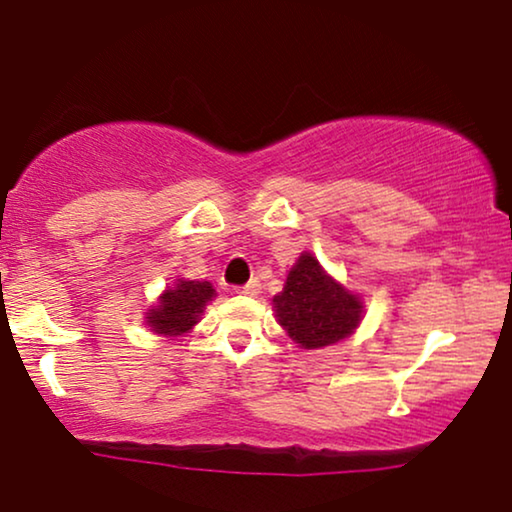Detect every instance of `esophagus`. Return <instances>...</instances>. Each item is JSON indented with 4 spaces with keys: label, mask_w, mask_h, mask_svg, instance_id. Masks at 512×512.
Here are the masks:
<instances>
[{
    "label": "esophagus",
    "mask_w": 512,
    "mask_h": 512,
    "mask_svg": "<svg viewBox=\"0 0 512 512\" xmlns=\"http://www.w3.org/2000/svg\"><path fill=\"white\" fill-rule=\"evenodd\" d=\"M261 292V282L258 280H249L244 287H239V294H246V297H256Z\"/></svg>",
    "instance_id": "esophagus-1"
}]
</instances>
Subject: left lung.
Listing matches in <instances>:
<instances>
[{"label": "left lung", "instance_id": "8db88e82", "mask_svg": "<svg viewBox=\"0 0 512 512\" xmlns=\"http://www.w3.org/2000/svg\"><path fill=\"white\" fill-rule=\"evenodd\" d=\"M278 323L302 350H321L350 338L364 318V302L326 273L311 251H304L273 297Z\"/></svg>", "mask_w": 512, "mask_h": 512}]
</instances>
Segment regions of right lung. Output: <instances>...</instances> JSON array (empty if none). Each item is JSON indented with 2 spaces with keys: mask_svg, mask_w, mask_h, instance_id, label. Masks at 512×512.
<instances>
[{
  "mask_svg": "<svg viewBox=\"0 0 512 512\" xmlns=\"http://www.w3.org/2000/svg\"><path fill=\"white\" fill-rule=\"evenodd\" d=\"M218 297L208 280L177 278L146 311V326L162 338H179L191 333L203 318L208 302Z\"/></svg>",
  "mask_w": 512,
  "mask_h": 512,
  "instance_id": "add662e5",
  "label": "right lung"
}]
</instances>
